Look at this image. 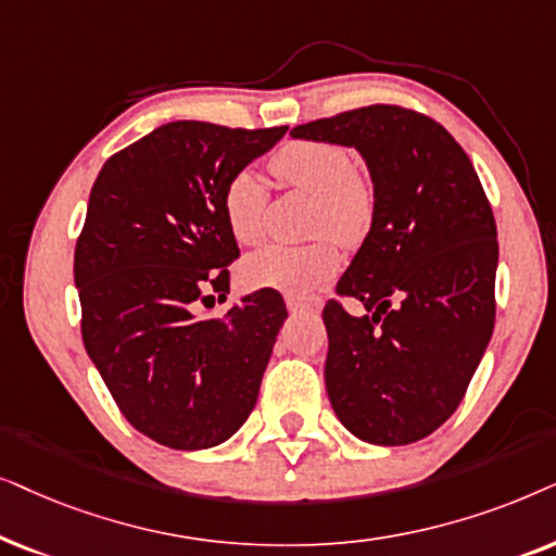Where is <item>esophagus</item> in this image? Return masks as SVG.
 <instances>
[{"mask_svg":"<svg viewBox=\"0 0 556 556\" xmlns=\"http://www.w3.org/2000/svg\"><path fill=\"white\" fill-rule=\"evenodd\" d=\"M287 309H290L292 315L309 313V309H313V302H305V300H298V298H287Z\"/></svg>","mask_w":556,"mask_h":556,"instance_id":"34e87169","label":"esophagus"}]
</instances>
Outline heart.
Instances as JSON below:
<instances>
[{"mask_svg": "<svg viewBox=\"0 0 556 556\" xmlns=\"http://www.w3.org/2000/svg\"><path fill=\"white\" fill-rule=\"evenodd\" d=\"M274 175L287 188L315 195L313 231L330 233L340 241H355L374 216V190L343 147L330 142H292L274 154ZM266 203L269 188L254 167H243L231 177L224 195L226 220L236 241L256 247L266 236ZM340 256L330 241L307 247H266L249 256L241 277L249 287L279 290L305 298L338 271Z\"/></svg>", "mask_w": 556, "mask_h": 556, "instance_id": "heart-1", "label": "heart"}]
</instances>
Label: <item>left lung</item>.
Segmentation results:
<instances>
[{
  "label": "left lung",
  "instance_id": "8db88e82",
  "mask_svg": "<svg viewBox=\"0 0 556 556\" xmlns=\"http://www.w3.org/2000/svg\"><path fill=\"white\" fill-rule=\"evenodd\" d=\"M290 137L353 147L371 175V228L338 279L364 313L325 305V389L358 440L409 445L453 417L493 336L498 233L483 185L442 124L402 106Z\"/></svg>",
  "mask_w": 556,
  "mask_h": 556
}]
</instances>
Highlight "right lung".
Listing matches in <instances>:
<instances>
[{
	"instance_id": "add662e5",
	"label": "right lung",
	"mask_w": 556,
	"mask_h": 556,
	"mask_svg": "<svg viewBox=\"0 0 556 556\" xmlns=\"http://www.w3.org/2000/svg\"><path fill=\"white\" fill-rule=\"evenodd\" d=\"M285 131L169 122L91 188L73 258L84 345L129 425L165 447H216L256 406L285 300L258 290L216 317L195 305L228 292L224 266L239 256L228 182Z\"/></svg>"
}]
</instances>
